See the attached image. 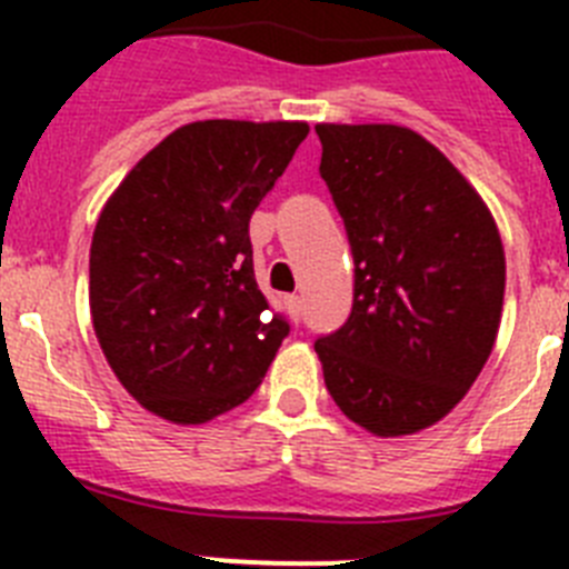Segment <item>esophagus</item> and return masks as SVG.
Segmentation results:
<instances>
[{
  "instance_id": "34e87169",
  "label": "esophagus",
  "mask_w": 569,
  "mask_h": 569,
  "mask_svg": "<svg viewBox=\"0 0 569 569\" xmlns=\"http://www.w3.org/2000/svg\"><path fill=\"white\" fill-rule=\"evenodd\" d=\"M284 305H288L290 319L299 321L301 319V310H305V301H301V296H288V299H284Z\"/></svg>"
}]
</instances>
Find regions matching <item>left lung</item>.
Returning a JSON list of instances; mask_svg holds the SVG:
<instances>
[{"mask_svg":"<svg viewBox=\"0 0 569 569\" xmlns=\"http://www.w3.org/2000/svg\"><path fill=\"white\" fill-rule=\"evenodd\" d=\"M353 248V310L316 341L341 413L379 439L445 419L490 359L507 261L490 208L405 124H316Z\"/></svg>","mask_w":569,"mask_h":569,"instance_id":"left-lung-1","label":"left lung"}]
</instances>
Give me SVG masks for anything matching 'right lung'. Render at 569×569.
<instances>
[{"label":"right lung","instance_id":"1","mask_svg":"<svg viewBox=\"0 0 569 569\" xmlns=\"http://www.w3.org/2000/svg\"><path fill=\"white\" fill-rule=\"evenodd\" d=\"M308 122L176 128L110 193L90 241V319L116 379L173 425L253 396L288 325L253 276L248 222Z\"/></svg>","mask_w":569,"mask_h":569}]
</instances>
